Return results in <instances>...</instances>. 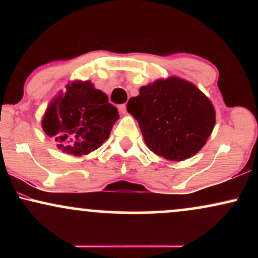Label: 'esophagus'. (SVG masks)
<instances>
[{
  "label": "esophagus",
  "mask_w": 258,
  "mask_h": 258,
  "mask_svg": "<svg viewBox=\"0 0 258 258\" xmlns=\"http://www.w3.org/2000/svg\"><path fill=\"white\" fill-rule=\"evenodd\" d=\"M119 111L121 114H126L127 110H126V104H121L119 105Z\"/></svg>",
  "instance_id": "esophagus-1"
}]
</instances>
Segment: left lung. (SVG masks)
<instances>
[{
  "label": "left lung",
  "instance_id": "left-lung-1",
  "mask_svg": "<svg viewBox=\"0 0 258 258\" xmlns=\"http://www.w3.org/2000/svg\"><path fill=\"white\" fill-rule=\"evenodd\" d=\"M132 102L135 106L127 110L138 121L147 147L171 161L195 155L205 146L216 123L211 100L178 76L142 86Z\"/></svg>",
  "mask_w": 258,
  "mask_h": 258
}]
</instances>
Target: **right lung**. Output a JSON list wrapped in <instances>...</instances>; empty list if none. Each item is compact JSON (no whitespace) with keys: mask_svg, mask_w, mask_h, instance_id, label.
Masks as SVG:
<instances>
[{"mask_svg":"<svg viewBox=\"0 0 258 258\" xmlns=\"http://www.w3.org/2000/svg\"><path fill=\"white\" fill-rule=\"evenodd\" d=\"M59 92L42 116V130L57 148L74 156L87 155L109 138L119 112L90 80L72 81Z\"/></svg>","mask_w":258,"mask_h":258,"instance_id":"right-lung-1","label":"right lung"}]
</instances>
